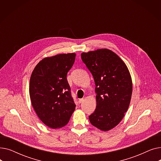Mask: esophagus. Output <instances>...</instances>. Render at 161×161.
Listing matches in <instances>:
<instances>
[{
	"instance_id": "1",
	"label": "esophagus",
	"mask_w": 161,
	"mask_h": 161,
	"mask_svg": "<svg viewBox=\"0 0 161 161\" xmlns=\"http://www.w3.org/2000/svg\"><path fill=\"white\" fill-rule=\"evenodd\" d=\"M83 101V98H80L79 100H78V102H79V103H81Z\"/></svg>"
}]
</instances>
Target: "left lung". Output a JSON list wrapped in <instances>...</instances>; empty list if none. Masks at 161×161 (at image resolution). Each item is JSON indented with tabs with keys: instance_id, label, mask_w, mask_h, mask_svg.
Returning <instances> with one entry per match:
<instances>
[{
	"instance_id": "8db88e82",
	"label": "left lung",
	"mask_w": 161,
	"mask_h": 161,
	"mask_svg": "<svg viewBox=\"0 0 161 161\" xmlns=\"http://www.w3.org/2000/svg\"><path fill=\"white\" fill-rule=\"evenodd\" d=\"M81 57L95 83L97 107L89 116L97 129L108 131L119 124L129 108L132 83L127 66L112 51L99 49Z\"/></svg>"
}]
</instances>
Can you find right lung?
<instances>
[{"instance_id":"1","label":"right lung","mask_w":161,"mask_h":161,"mask_svg":"<svg viewBox=\"0 0 161 161\" xmlns=\"http://www.w3.org/2000/svg\"><path fill=\"white\" fill-rule=\"evenodd\" d=\"M75 58L74 53L46 57L32 72L29 83L31 103L40 119L49 128L65 126L75 110L66 78Z\"/></svg>"}]
</instances>
